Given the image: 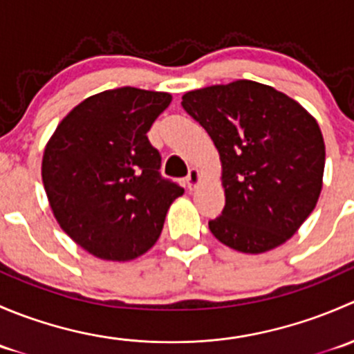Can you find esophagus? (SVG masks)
<instances>
[{
	"instance_id": "34e87169",
	"label": "esophagus",
	"mask_w": 354,
	"mask_h": 354,
	"mask_svg": "<svg viewBox=\"0 0 354 354\" xmlns=\"http://www.w3.org/2000/svg\"><path fill=\"white\" fill-rule=\"evenodd\" d=\"M198 180H200V171L197 169V167H190V171H188V176H187L188 188L192 190V188L198 183Z\"/></svg>"
}]
</instances>
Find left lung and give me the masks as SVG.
<instances>
[{
	"mask_svg": "<svg viewBox=\"0 0 354 354\" xmlns=\"http://www.w3.org/2000/svg\"><path fill=\"white\" fill-rule=\"evenodd\" d=\"M183 109L223 162L226 205L209 230L243 253L283 245L315 209L326 145L319 123L283 92L252 80L187 92Z\"/></svg>",
	"mask_w": 354,
	"mask_h": 354,
	"instance_id": "left-lung-1",
	"label": "left lung"
}]
</instances>
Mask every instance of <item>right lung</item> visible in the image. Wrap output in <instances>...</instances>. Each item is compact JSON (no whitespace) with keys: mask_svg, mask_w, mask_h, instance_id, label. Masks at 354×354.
I'll list each match as a JSON object with an SVG mask.
<instances>
[{"mask_svg":"<svg viewBox=\"0 0 354 354\" xmlns=\"http://www.w3.org/2000/svg\"><path fill=\"white\" fill-rule=\"evenodd\" d=\"M167 92L121 87L73 108L42 157V183L68 236L104 260L152 248L183 188L160 174L147 131L169 106Z\"/></svg>","mask_w":354,"mask_h":354,"instance_id":"obj_1","label":"right lung"}]
</instances>
